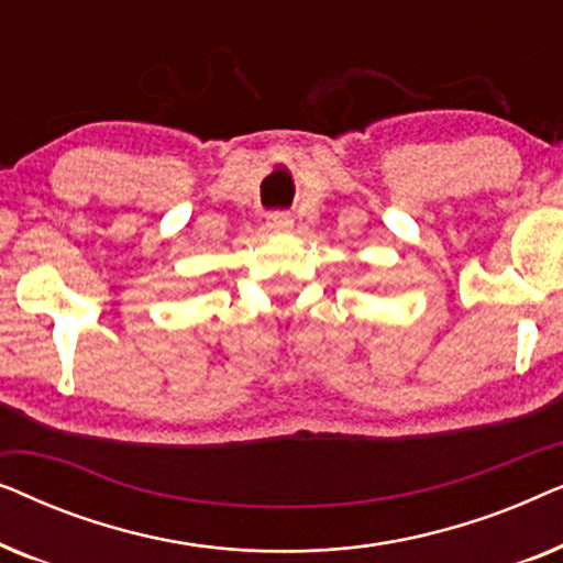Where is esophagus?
<instances>
[{"instance_id":"esophagus-1","label":"esophagus","mask_w":563,"mask_h":563,"mask_svg":"<svg viewBox=\"0 0 563 563\" xmlns=\"http://www.w3.org/2000/svg\"><path fill=\"white\" fill-rule=\"evenodd\" d=\"M268 228H272V230H279V233H282V230H289L291 228V222H295V220H291V214L289 212H284V210H276V212H268Z\"/></svg>"}]
</instances>
